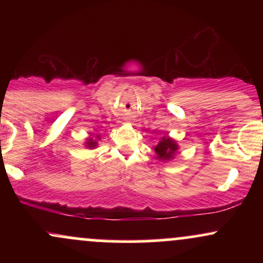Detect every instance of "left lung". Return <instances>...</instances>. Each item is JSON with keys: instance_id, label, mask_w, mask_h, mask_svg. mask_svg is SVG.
Wrapping results in <instances>:
<instances>
[{"instance_id": "1", "label": "left lung", "mask_w": 263, "mask_h": 263, "mask_svg": "<svg viewBox=\"0 0 263 263\" xmlns=\"http://www.w3.org/2000/svg\"><path fill=\"white\" fill-rule=\"evenodd\" d=\"M153 148H155L157 159L162 162H170L174 158L178 149H179V146H178L177 141L170 136H162L161 141Z\"/></svg>"}]
</instances>
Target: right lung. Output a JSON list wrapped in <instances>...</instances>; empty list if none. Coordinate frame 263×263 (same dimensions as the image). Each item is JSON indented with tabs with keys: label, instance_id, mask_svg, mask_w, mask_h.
<instances>
[{
	"label": "right lung",
	"instance_id": "obj_1",
	"mask_svg": "<svg viewBox=\"0 0 263 263\" xmlns=\"http://www.w3.org/2000/svg\"><path fill=\"white\" fill-rule=\"evenodd\" d=\"M100 138H101V136L100 135H95V137H89V138H86V141H85V147L86 148H89V149H95L96 147H98V141H100Z\"/></svg>",
	"mask_w": 263,
	"mask_h": 263
}]
</instances>
